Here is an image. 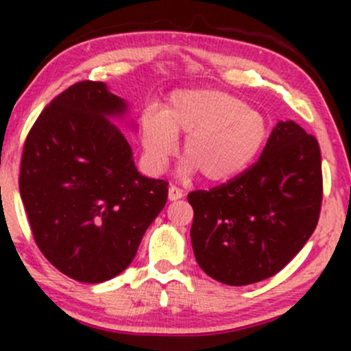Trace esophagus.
Returning <instances> with one entry per match:
<instances>
[{
	"instance_id": "34e87169",
	"label": "esophagus",
	"mask_w": 351,
	"mask_h": 351,
	"mask_svg": "<svg viewBox=\"0 0 351 351\" xmlns=\"http://www.w3.org/2000/svg\"><path fill=\"white\" fill-rule=\"evenodd\" d=\"M182 197H183V192L178 189V186H175V185L169 186V189H168V198H169V200H171V202L173 200H180Z\"/></svg>"
}]
</instances>
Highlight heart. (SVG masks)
I'll use <instances>...</instances> for the list:
<instances>
[{"instance_id": "1", "label": "heart", "mask_w": 351, "mask_h": 351, "mask_svg": "<svg viewBox=\"0 0 351 351\" xmlns=\"http://www.w3.org/2000/svg\"><path fill=\"white\" fill-rule=\"evenodd\" d=\"M268 119L241 98L221 90L193 88L169 97L165 110L141 117L144 154L153 171H161L183 143V173L200 171L207 182L224 183L241 175L267 144Z\"/></svg>"}]
</instances>
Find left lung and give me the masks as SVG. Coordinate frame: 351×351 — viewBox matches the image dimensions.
<instances>
[{
	"instance_id": "obj_1",
	"label": "left lung",
	"mask_w": 351,
	"mask_h": 351,
	"mask_svg": "<svg viewBox=\"0 0 351 351\" xmlns=\"http://www.w3.org/2000/svg\"><path fill=\"white\" fill-rule=\"evenodd\" d=\"M321 200L316 137L293 120H280L256 165L208 192L189 193L198 267L234 287L274 277L313 236Z\"/></svg>"
}]
</instances>
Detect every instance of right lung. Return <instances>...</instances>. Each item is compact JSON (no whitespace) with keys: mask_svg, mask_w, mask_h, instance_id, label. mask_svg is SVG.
I'll list each match as a JSON object with an SVG mask.
<instances>
[{"mask_svg":"<svg viewBox=\"0 0 351 351\" xmlns=\"http://www.w3.org/2000/svg\"><path fill=\"white\" fill-rule=\"evenodd\" d=\"M129 105L100 81H80L38 115L25 141L22 195L38 250L84 284L122 274L168 198L143 176L120 127ZM134 127V125H132Z\"/></svg>","mask_w":351,"mask_h":351,"instance_id":"obj_1","label":"right lung"}]
</instances>
